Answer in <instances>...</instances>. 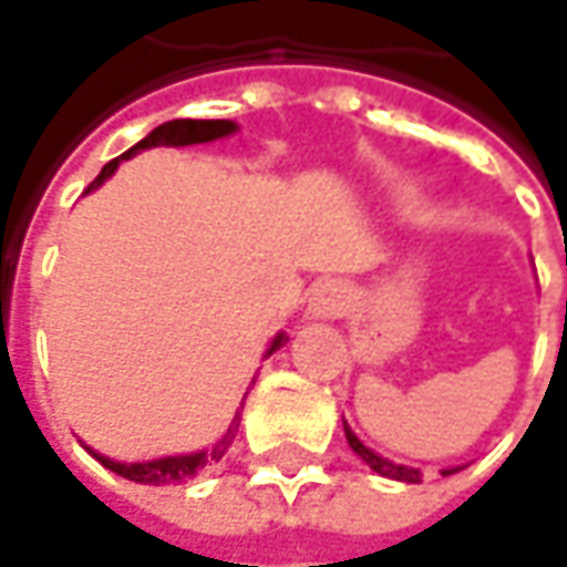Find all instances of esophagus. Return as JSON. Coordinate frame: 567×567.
Segmentation results:
<instances>
[{"mask_svg":"<svg viewBox=\"0 0 567 567\" xmlns=\"http://www.w3.org/2000/svg\"><path fill=\"white\" fill-rule=\"evenodd\" d=\"M350 309V290L343 280H321L312 290V312L321 318H338Z\"/></svg>","mask_w":567,"mask_h":567,"instance_id":"1","label":"esophagus"}]
</instances>
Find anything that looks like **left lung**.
Masks as SVG:
<instances>
[{
  "mask_svg": "<svg viewBox=\"0 0 567 567\" xmlns=\"http://www.w3.org/2000/svg\"><path fill=\"white\" fill-rule=\"evenodd\" d=\"M343 432H347V442H350V447L360 454L362 461L369 464V467L375 470V473H381V476H388V480H401V483H420L423 480V473L420 470H413V467H401V464H391V461H384V457H379L375 451H369V447L362 445L360 439L350 432V425L343 423ZM447 473H454V470H445V476Z\"/></svg>",
  "mask_w": 567,
  "mask_h": 567,
  "instance_id": "8db88e82",
  "label": "left lung"
}]
</instances>
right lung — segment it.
<instances>
[{
  "label": "right lung",
  "instance_id": "1",
  "mask_svg": "<svg viewBox=\"0 0 567 567\" xmlns=\"http://www.w3.org/2000/svg\"><path fill=\"white\" fill-rule=\"evenodd\" d=\"M229 132H236V125L229 120H173L164 122V125H157L147 138L135 144V147H128L122 157L116 161H110V164L100 169V176L91 183V188L100 186L106 176H113V169L120 166V161H128L132 154H138L144 147H157V144H173V147H183V144H202V142H214V138H224ZM284 343V334L271 343V353ZM239 420V416H236ZM229 423V429L224 432V439L217 442V445L210 447V451H195V454H179V457H161V461H147V464H116V461H110V457H100L94 454L100 464L106 470H113V473H120L125 480H132V483H144V486H169V483H186L192 480L198 470H205L207 464H214V461H220L224 454H227V447L233 445V439H236V429L239 423Z\"/></svg>",
  "mask_w": 567,
  "mask_h": 567
}]
</instances>
